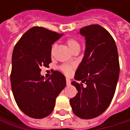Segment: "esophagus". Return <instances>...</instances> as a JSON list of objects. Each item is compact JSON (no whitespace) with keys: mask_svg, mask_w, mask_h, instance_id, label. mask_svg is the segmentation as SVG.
<instances>
[{"mask_svg":"<svg viewBox=\"0 0 130 130\" xmlns=\"http://www.w3.org/2000/svg\"><path fill=\"white\" fill-rule=\"evenodd\" d=\"M66 84L67 85H70L71 84V80L68 78H66Z\"/></svg>","mask_w":130,"mask_h":130,"instance_id":"obj_1","label":"esophagus"}]
</instances>
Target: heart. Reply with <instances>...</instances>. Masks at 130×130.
<instances>
[{
    "mask_svg": "<svg viewBox=\"0 0 130 130\" xmlns=\"http://www.w3.org/2000/svg\"><path fill=\"white\" fill-rule=\"evenodd\" d=\"M66 43L68 45V46L69 47V49L71 50V51L74 52L75 50H80V44L79 43L78 40H77L74 38H69L66 40ZM56 44H53L51 47V54L53 55V52L56 49ZM60 69L65 73L66 74H70L73 70V67L71 66V65H62L60 67Z\"/></svg>",
    "mask_w": 130,
    "mask_h": 130,
    "instance_id": "1",
    "label": "heart"
}]
</instances>
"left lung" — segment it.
I'll list each match as a JSON object with an SVG mask.
<instances>
[{
    "mask_svg": "<svg viewBox=\"0 0 130 130\" xmlns=\"http://www.w3.org/2000/svg\"><path fill=\"white\" fill-rule=\"evenodd\" d=\"M80 34L85 37L86 50L75 72L77 81L71 82L78 92L70 104L76 116L92 119L102 115L112 101L119 78V58L115 40L101 25L84 27Z\"/></svg>",
    "mask_w": 130,
    "mask_h": 130,
    "instance_id": "left-lung-1",
    "label": "left lung"
}]
</instances>
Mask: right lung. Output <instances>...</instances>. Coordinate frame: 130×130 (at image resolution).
I'll return each mask as SVG.
<instances>
[{
  "label": "right lung",
  "instance_id": "1",
  "mask_svg": "<svg viewBox=\"0 0 130 130\" xmlns=\"http://www.w3.org/2000/svg\"><path fill=\"white\" fill-rule=\"evenodd\" d=\"M62 35L35 26L22 36L13 49L12 91L17 105L28 117L41 119L50 115L66 85L65 77L58 71L47 80L40 74V68L52 62V44Z\"/></svg>",
  "mask_w": 130,
  "mask_h": 130
}]
</instances>
